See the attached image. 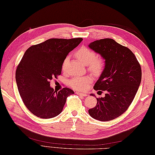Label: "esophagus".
Here are the masks:
<instances>
[{"instance_id": "esophagus-1", "label": "esophagus", "mask_w": 155, "mask_h": 155, "mask_svg": "<svg viewBox=\"0 0 155 155\" xmlns=\"http://www.w3.org/2000/svg\"><path fill=\"white\" fill-rule=\"evenodd\" d=\"M75 93L78 94V95H80V96H83V97H87V94L84 93H81V92H76Z\"/></svg>"}]
</instances>
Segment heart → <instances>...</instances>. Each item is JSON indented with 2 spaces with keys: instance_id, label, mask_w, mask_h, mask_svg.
Returning a JSON list of instances; mask_svg holds the SVG:
<instances>
[{
  "instance_id": "1",
  "label": "heart",
  "mask_w": 155,
  "mask_h": 155,
  "mask_svg": "<svg viewBox=\"0 0 155 155\" xmlns=\"http://www.w3.org/2000/svg\"><path fill=\"white\" fill-rule=\"evenodd\" d=\"M76 57L81 62L88 65V70L94 74H100L104 68V62L101 58H97V54L94 51L87 47H81L76 52ZM66 58L62 63V69H64L68 62ZM91 78L89 77H74L69 81L70 87L75 90H83L90 83Z\"/></svg>"
}]
</instances>
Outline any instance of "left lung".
<instances>
[{"instance_id": "8db88e82", "label": "left lung", "mask_w": 155, "mask_h": 155, "mask_svg": "<svg viewBox=\"0 0 155 155\" xmlns=\"http://www.w3.org/2000/svg\"><path fill=\"white\" fill-rule=\"evenodd\" d=\"M88 47L104 60V69L94 89L107 91L104 97L97 98L96 107L88 110V113L100 121L113 120L127 110L135 97L142 77L140 65L129 48L112 38L95 41Z\"/></svg>"}]
</instances>
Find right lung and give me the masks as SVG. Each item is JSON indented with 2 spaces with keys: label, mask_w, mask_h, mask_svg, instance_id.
<instances>
[{
  "label": "right lung",
  "mask_w": 155,
  "mask_h": 155,
  "mask_svg": "<svg viewBox=\"0 0 155 155\" xmlns=\"http://www.w3.org/2000/svg\"><path fill=\"white\" fill-rule=\"evenodd\" d=\"M82 41V38H51L31 46L25 52L16 68V82L23 103L35 116L41 118L58 116L67 97L74 94L68 88L54 91L50 81L61 74L67 54Z\"/></svg>",
  "instance_id": "obj_1"
}]
</instances>
